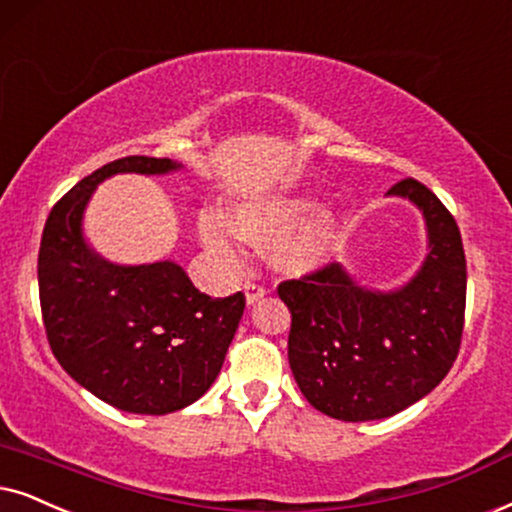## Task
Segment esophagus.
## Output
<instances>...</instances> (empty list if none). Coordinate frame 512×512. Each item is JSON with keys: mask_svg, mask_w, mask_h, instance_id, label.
Here are the masks:
<instances>
[{"mask_svg": "<svg viewBox=\"0 0 512 512\" xmlns=\"http://www.w3.org/2000/svg\"><path fill=\"white\" fill-rule=\"evenodd\" d=\"M243 290H245V300H248V304H255V302H260L264 295H267V286H262V283H257V281H245V286H243Z\"/></svg>", "mask_w": 512, "mask_h": 512, "instance_id": "obj_1", "label": "esophagus"}]
</instances>
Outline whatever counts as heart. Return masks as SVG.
<instances>
[{"instance_id": "b5f03b06", "label": "heart", "mask_w": 512, "mask_h": 512, "mask_svg": "<svg viewBox=\"0 0 512 512\" xmlns=\"http://www.w3.org/2000/svg\"><path fill=\"white\" fill-rule=\"evenodd\" d=\"M314 210L316 203L307 196H276L248 200V203L238 205L231 212V219H234L236 231L245 241L260 245V248L278 245V264L286 271L302 274V271L319 267L326 260L335 236V224L328 215L304 224ZM297 228L301 231L297 232ZM200 234H203V241L215 250L226 252L234 245V234H231L229 224L217 215L203 217Z\"/></svg>"}]
</instances>
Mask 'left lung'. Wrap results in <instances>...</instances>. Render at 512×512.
<instances>
[{
  "label": "left lung",
  "instance_id": "left-lung-1",
  "mask_svg": "<svg viewBox=\"0 0 512 512\" xmlns=\"http://www.w3.org/2000/svg\"><path fill=\"white\" fill-rule=\"evenodd\" d=\"M390 193L413 200L428 222V260L409 286L371 293L328 262L276 288L293 316L288 361L297 385L316 411L347 423L416 404L461 349L468 271L456 219L413 177Z\"/></svg>",
  "mask_w": 512,
  "mask_h": 512
}]
</instances>
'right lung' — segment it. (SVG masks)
<instances>
[{"label":"right lung","instance_id":"right-lung-1","mask_svg":"<svg viewBox=\"0 0 512 512\" xmlns=\"http://www.w3.org/2000/svg\"><path fill=\"white\" fill-rule=\"evenodd\" d=\"M170 158L127 155L84 177L51 208L37 278L51 352L84 390L120 411L165 416L215 383L245 295L210 297L174 262L115 267L80 234L96 184L118 172L163 174Z\"/></svg>","mask_w":512,"mask_h":512}]
</instances>
